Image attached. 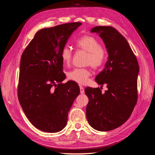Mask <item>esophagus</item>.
Wrapping results in <instances>:
<instances>
[{
	"instance_id": "1",
	"label": "esophagus",
	"mask_w": 155,
	"mask_h": 155,
	"mask_svg": "<svg viewBox=\"0 0 155 155\" xmlns=\"http://www.w3.org/2000/svg\"><path fill=\"white\" fill-rule=\"evenodd\" d=\"M79 88H80V92H81V94H83L84 92H85V90H84V88H83L82 86L79 87Z\"/></svg>"
}]
</instances>
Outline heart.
Returning a JSON list of instances; mask_svg holds the SVG:
<instances>
[{
  "label": "heart",
  "mask_w": 155,
  "mask_h": 155,
  "mask_svg": "<svg viewBox=\"0 0 155 155\" xmlns=\"http://www.w3.org/2000/svg\"><path fill=\"white\" fill-rule=\"evenodd\" d=\"M78 49L82 50L87 52L85 64L94 69L99 68L105 62L107 59V51L100 46V41L91 35H83L76 41ZM63 63L69 65L72 58V50L68 46H64L60 53ZM91 76V70L86 68H74L68 74L70 80L76 82L80 85H84L88 82L89 77Z\"/></svg>",
  "instance_id": "obj_1"
}]
</instances>
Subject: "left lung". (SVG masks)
<instances>
[{
    "instance_id": "left-lung-1",
    "label": "left lung",
    "mask_w": 155,
    "mask_h": 155,
    "mask_svg": "<svg viewBox=\"0 0 155 155\" xmlns=\"http://www.w3.org/2000/svg\"><path fill=\"white\" fill-rule=\"evenodd\" d=\"M91 31L100 35L109 54L105 68L95 79L108 90L103 94L99 87L85 89L87 118L96 130H111L129 119L137 104L138 63L127 41L114 28L99 26Z\"/></svg>"
}]
</instances>
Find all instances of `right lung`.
Returning a JSON list of instances; mask_svg holds the SVG:
<instances>
[{
  "label": "right lung",
  "instance_id": "add662e5",
  "mask_svg": "<svg viewBox=\"0 0 155 155\" xmlns=\"http://www.w3.org/2000/svg\"><path fill=\"white\" fill-rule=\"evenodd\" d=\"M81 22L65 23L37 31L21 58L17 94L28 119L36 128L57 133L67 125L68 113L80 90L63 83L61 50Z\"/></svg>",
  "mask_w": 155,
  "mask_h": 155
}]
</instances>
